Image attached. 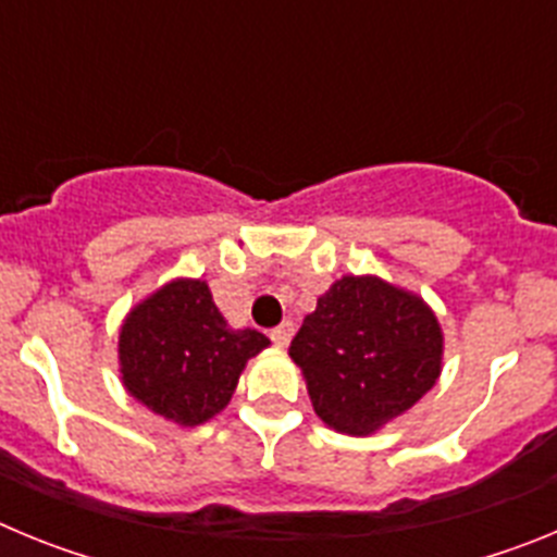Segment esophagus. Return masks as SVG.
<instances>
[{
	"label": "esophagus",
	"instance_id": "1",
	"mask_svg": "<svg viewBox=\"0 0 557 557\" xmlns=\"http://www.w3.org/2000/svg\"><path fill=\"white\" fill-rule=\"evenodd\" d=\"M293 334H295L293 321H284V323H278L273 332H270V339H273L275 346H287L289 339H293Z\"/></svg>",
	"mask_w": 557,
	"mask_h": 557
}]
</instances>
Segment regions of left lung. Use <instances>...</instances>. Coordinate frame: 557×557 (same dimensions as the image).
Here are the masks:
<instances>
[{
    "label": "left lung",
    "instance_id": "obj_1",
    "mask_svg": "<svg viewBox=\"0 0 557 557\" xmlns=\"http://www.w3.org/2000/svg\"><path fill=\"white\" fill-rule=\"evenodd\" d=\"M444 337L421 298L379 278L332 284L289 343L314 412L346 435H368L435 385Z\"/></svg>",
    "mask_w": 557,
    "mask_h": 557
}]
</instances>
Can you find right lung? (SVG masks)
<instances>
[{
  "mask_svg": "<svg viewBox=\"0 0 557 557\" xmlns=\"http://www.w3.org/2000/svg\"><path fill=\"white\" fill-rule=\"evenodd\" d=\"M268 343L256 329H228L203 282H172L127 314L122 379L152 412L195 426L228 405L245 362Z\"/></svg>",
  "mask_w": 557,
  "mask_h": 557,
  "instance_id": "add662e5",
  "label": "right lung"
}]
</instances>
